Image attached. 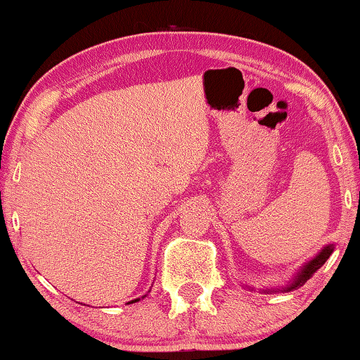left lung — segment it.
<instances>
[{"label": "left lung", "instance_id": "obj_1", "mask_svg": "<svg viewBox=\"0 0 360 360\" xmlns=\"http://www.w3.org/2000/svg\"><path fill=\"white\" fill-rule=\"evenodd\" d=\"M333 250H334L333 244H328L326 248H323L321 252H319L316 257H313L311 260H309V262H307L302 269H300V272L295 275V278L292 280V282H290V285H287V287L282 288L283 292H290V290H297L298 287H302V285L307 283L308 280L311 278L314 274H316V270L323 267L324 262H326V260L329 259V255L333 254ZM267 292H269V290H267ZM270 292H272V290H270ZM274 292H275V290H274Z\"/></svg>", "mask_w": 360, "mask_h": 360}]
</instances>
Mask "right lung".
Returning <instances> with one entry per match:
<instances>
[{
	"instance_id": "obj_1",
	"label": "right lung",
	"mask_w": 360,
	"mask_h": 360,
	"mask_svg": "<svg viewBox=\"0 0 360 360\" xmlns=\"http://www.w3.org/2000/svg\"><path fill=\"white\" fill-rule=\"evenodd\" d=\"M142 298H144V297H142ZM136 302H139V298H137V300H132V302H129V303H136Z\"/></svg>"
}]
</instances>
